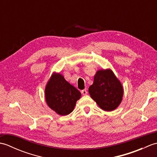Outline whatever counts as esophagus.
Here are the masks:
<instances>
[{
	"label": "esophagus",
	"mask_w": 157,
	"mask_h": 157,
	"mask_svg": "<svg viewBox=\"0 0 157 157\" xmlns=\"http://www.w3.org/2000/svg\"><path fill=\"white\" fill-rule=\"evenodd\" d=\"M81 92H82V94L83 95H86V94H88V92H87V90H86V89L83 90L81 91Z\"/></svg>",
	"instance_id": "1"
}]
</instances>
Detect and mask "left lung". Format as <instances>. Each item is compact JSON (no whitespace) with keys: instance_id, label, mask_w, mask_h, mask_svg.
I'll list each match as a JSON object with an SVG mask.
<instances>
[{"instance_id":"1","label":"left lung","mask_w":157,"mask_h":157,"mask_svg":"<svg viewBox=\"0 0 157 157\" xmlns=\"http://www.w3.org/2000/svg\"><path fill=\"white\" fill-rule=\"evenodd\" d=\"M88 92L100 108L106 111H111L117 108L123 95L121 82L110 69L97 71Z\"/></svg>"}]
</instances>
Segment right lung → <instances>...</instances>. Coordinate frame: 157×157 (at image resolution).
Returning <instances> with one entry per match:
<instances>
[{
	"mask_svg": "<svg viewBox=\"0 0 157 157\" xmlns=\"http://www.w3.org/2000/svg\"><path fill=\"white\" fill-rule=\"evenodd\" d=\"M80 97V92L67 82L61 74L52 73L45 88L46 101L52 110L60 115H69Z\"/></svg>",
	"mask_w": 157,
	"mask_h": 157,
	"instance_id": "right-lung-1",
	"label": "right lung"
}]
</instances>
